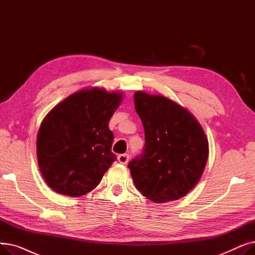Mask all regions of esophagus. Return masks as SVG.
<instances>
[{
    "mask_svg": "<svg viewBox=\"0 0 255 255\" xmlns=\"http://www.w3.org/2000/svg\"><path fill=\"white\" fill-rule=\"evenodd\" d=\"M118 160H119L120 163L126 164L128 162V160H129V155L128 154H121V155L118 156Z\"/></svg>",
    "mask_w": 255,
    "mask_h": 255,
    "instance_id": "esophagus-1",
    "label": "esophagus"
}]
</instances>
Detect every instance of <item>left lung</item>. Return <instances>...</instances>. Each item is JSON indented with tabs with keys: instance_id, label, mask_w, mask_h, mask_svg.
Instances as JSON below:
<instances>
[{
	"instance_id": "1",
	"label": "left lung",
	"mask_w": 255,
	"mask_h": 255,
	"mask_svg": "<svg viewBox=\"0 0 255 255\" xmlns=\"http://www.w3.org/2000/svg\"><path fill=\"white\" fill-rule=\"evenodd\" d=\"M144 129V149L128 163L140 193L154 203L177 200L198 183L209 157V143L195 118L163 96L134 94Z\"/></svg>"
}]
</instances>
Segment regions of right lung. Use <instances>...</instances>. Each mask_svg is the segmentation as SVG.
<instances>
[{"mask_svg":"<svg viewBox=\"0 0 255 255\" xmlns=\"http://www.w3.org/2000/svg\"><path fill=\"white\" fill-rule=\"evenodd\" d=\"M122 94L91 89L74 93L43 120L37 135L38 165L56 192L82 196L100 183L117 156L109 128Z\"/></svg>","mask_w":255,"mask_h":255,"instance_id":"add662e5","label":"right lung"}]
</instances>
